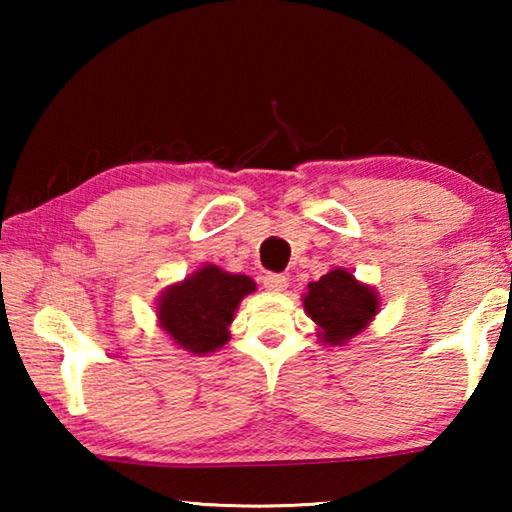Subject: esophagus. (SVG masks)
<instances>
[{
    "instance_id": "1",
    "label": "esophagus",
    "mask_w": 512,
    "mask_h": 512,
    "mask_svg": "<svg viewBox=\"0 0 512 512\" xmlns=\"http://www.w3.org/2000/svg\"><path fill=\"white\" fill-rule=\"evenodd\" d=\"M287 284H289L287 275H282V273H268V275L264 277V287H266V291L280 293V291L287 289Z\"/></svg>"
}]
</instances>
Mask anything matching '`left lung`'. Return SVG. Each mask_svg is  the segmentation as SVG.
<instances>
[{
    "label": "left lung",
    "mask_w": 512,
    "mask_h": 512,
    "mask_svg": "<svg viewBox=\"0 0 512 512\" xmlns=\"http://www.w3.org/2000/svg\"><path fill=\"white\" fill-rule=\"evenodd\" d=\"M302 302L307 316L318 325L320 341L329 345L354 339L379 311L375 289L354 280L345 268H332L318 282H309Z\"/></svg>",
    "instance_id": "1"
}]
</instances>
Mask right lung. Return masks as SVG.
Instances as JSON below:
<instances>
[{
	"label": "right lung",
	"mask_w": 512,
	"mask_h": 512,
	"mask_svg": "<svg viewBox=\"0 0 512 512\" xmlns=\"http://www.w3.org/2000/svg\"><path fill=\"white\" fill-rule=\"evenodd\" d=\"M255 291L248 275L205 264L158 298V323L180 348L198 354L216 352L230 339L239 302Z\"/></svg>",
	"instance_id": "1"
}]
</instances>
